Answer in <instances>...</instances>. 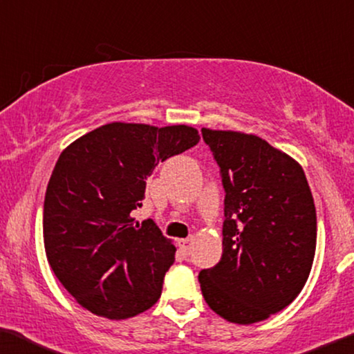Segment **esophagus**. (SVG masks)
Returning <instances> with one entry per match:
<instances>
[{
	"label": "esophagus",
	"mask_w": 354,
	"mask_h": 354,
	"mask_svg": "<svg viewBox=\"0 0 354 354\" xmlns=\"http://www.w3.org/2000/svg\"><path fill=\"white\" fill-rule=\"evenodd\" d=\"M192 245H194V239L191 236V239H181L178 240V246L179 250H181L184 254H191V250H192Z\"/></svg>",
	"instance_id": "esophagus-1"
}]
</instances>
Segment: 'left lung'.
Returning a JSON list of instances; mask_svg holds the SVG:
<instances>
[{
    "label": "left lung",
    "instance_id": "obj_1",
    "mask_svg": "<svg viewBox=\"0 0 354 354\" xmlns=\"http://www.w3.org/2000/svg\"><path fill=\"white\" fill-rule=\"evenodd\" d=\"M225 191L223 257L198 273L205 302L235 324L288 307L307 283L316 209L302 167L256 135L202 129Z\"/></svg>",
    "mask_w": 354,
    "mask_h": 354
}]
</instances>
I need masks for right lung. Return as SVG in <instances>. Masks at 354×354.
Masks as SVG:
<instances>
[{"instance_id": "right-lung-1", "label": "right lung", "mask_w": 354, "mask_h": 354, "mask_svg": "<svg viewBox=\"0 0 354 354\" xmlns=\"http://www.w3.org/2000/svg\"><path fill=\"white\" fill-rule=\"evenodd\" d=\"M200 141L189 125L111 122L66 147L44 198V248L79 305L109 319L151 308L176 248L152 219L133 224L146 181L168 157Z\"/></svg>"}]
</instances>
